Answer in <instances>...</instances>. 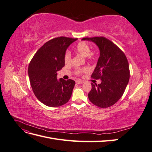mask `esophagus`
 Returning a JSON list of instances; mask_svg holds the SVG:
<instances>
[{"mask_svg":"<svg viewBox=\"0 0 152 152\" xmlns=\"http://www.w3.org/2000/svg\"><path fill=\"white\" fill-rule=\"evenodd\" d=\"M76 84H83L84 83V81H82V80H76Z\"/></svg>","mask_w":152,"mask_h":152,"instance_id":"1","label":"esophagus"}]
</instances>
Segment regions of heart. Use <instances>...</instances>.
I'll return each mask as SVG.
<instances>
[{
  "label": "heart",
  "mask_w": 152,
  "mask_h": 152,
  "mask_svg": "<svg viewBox=\"0 0 152 152\" xmlns=\"http://www.w3.org/2000/svg\"><path fill=\"white\" fill-rule=\"evenodd\" d=\"M75 50L78 54H79L84 57H87V59H89V60L94 61L97 58V52L91 51L90 45L85 42H80L79 44H77L75 47ZM64 60H65L66 64H70L71 63L72 54L69 50H67L65 53V57H64ZM87 70H88V69L87 68H77L75 70V73L77 75H80L82 73L86 72Z\"/></svg>",
  "instance_id": "heart-1"
}]
</instances>
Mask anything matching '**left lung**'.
Segmentation results:
<instances>
[{"instance_id":"8db88e82","label":"left lung","mask_w":152,"mask_h":152,"mask_svg":"<svg viewBox=\"0 0 152 152\" xmlns=\"http://www.w3.org/2000/svg\"><path fill=\"white\" fill-rule=\"evenodd\" d=\"M82 40L94 42L99 50V57L91 77L101 79V83H91L88 98L100 108L111 107L122 97L129 80L127 58L115 44L103 37Z\"/></svg>"}]
</instances>
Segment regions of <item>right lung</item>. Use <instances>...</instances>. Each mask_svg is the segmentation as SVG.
Masks as SVG:
<instances>
[{
	"instance_id": "1",
	"label": "right lung",
	"mask_w": 152,
	"mask_h": 152,
	"mask_svg": "<svg viewBox=\"0 0 152 152\" xmlns=\"http://www.w3.org/2000/svg\"><path fill=\"white\" fill-rule=\"evenodd\" d=\"M77 40L60 37L48 41L37 51L29 64L28 74L32 90L45 105L60 107L71 98L75 81L62 78L58 80L57 72L65 66L66 50Z\"/></svg>"
}]
</instances>
